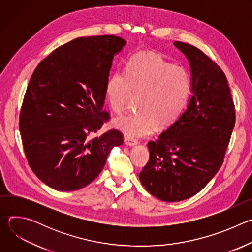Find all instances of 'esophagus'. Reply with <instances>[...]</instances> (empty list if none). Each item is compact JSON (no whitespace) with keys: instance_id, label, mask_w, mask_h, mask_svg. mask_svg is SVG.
<instances>
[{"instance_id":"34e87169","label":"esophagus","mask_w":252,"mask_h":252,"mask_svg":"<svg viewBox=\"0 0 252 252\" xmlns=\"http://www.w3.org/2000/svg\"><path fill=\"white\" fill-rule=\"evenodd\" d=\"M125 143H126V146L132 147V146L136 145V143H137V140H136V139H134V138H131V137L126 136V137H125Z\"/></svg>"}]
</instances>
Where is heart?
<instances>
[{
  "mask_svg": "<svg viewBox=\"0 0 252 252\" xmlns=\"http://www.w3.org/2000/svg\"><path fill=\"white\" fill-rule=\"evenodd\" d=\"M191 91L189 70L151 54L130 59L125 70H116L105 87L114 112L123 113L138 96L139 110L114 121L128 137H141L172 125L186 107Z\"/></svg>",
  "mask_w": 252,
  "mask_h": 252,
  "instance_id": "obj_1",
  "label": "heart"
}]
</instances>
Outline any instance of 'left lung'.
<instances>
[{
	"mask_svg": "<svg viewBox=\"0 0 252 252\" xmlns=\"http://www.w3.org/2000/svg\"><path fill=\"white\" fill-rule=\"evenodd\" d=\"M174 46L191 67L192 95L188 109L156 140L139 172L145 189L157 198L175 202L199 192L217 174L235 125V107L222 69L200 49Z\"/></svg>",
	"mask_w": 252,
	"mask_h": 252,
	"instance_id": "1",
	"label": "left lung"
}]
</instances>
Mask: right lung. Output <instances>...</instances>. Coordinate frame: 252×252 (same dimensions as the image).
I'll list each match as a JSON object with an SVG mask.
<instances>
[{
  "mask_svg": "<svg viewBox=\"0 0 252 252\" xmlns=\"http://www.w3.org/2000/svg\"><path fill=\"white\" fill-rule=\"evenodd\" d=\"M126 45L115 34L83 37L51 53L33 70L20 113L24 152L50 188L78 190L99 174L124 135L110 129L91 139L111 115L103 109L114 56Z\"/></svg>",
  "mask_w": 252,
  "mask_h": 252,
  "instance_id": "1",
  "label": "right lung"
}]
</instances>
